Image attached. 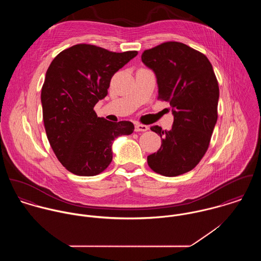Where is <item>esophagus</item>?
<instances>
[{"mask_svg": "<svg viewBox=\"0 0 261 261\" xmlns=\"http://www.w3.org/2000/svg\"><path fill=\"white\" fill-rule=\"evenodd\" d=\"M149 129V126H147V125H145V124H136V126H135V130L136 132H146V130H148Z\"/></svg>", "mask_w": 261, "mask_h": 261, "instance_id": "obj_1", "label": "esophagus"}]
</instances>
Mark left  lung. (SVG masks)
Here are the masks:
<instances>
[{
	"label": "left lung",
	"instance_id": "8db88e82",
	"mask_svg": "<svg viewBox=\"0 0 261 261\" xmlns=\"http://www.w3.org/2000/svg\"><path fill=\"white\" fill-rule=\"evenodd\" d=\"M142 61L155 73L158 99L169 101L174 114L171 130L150 127L162 146L148 156V165L166 177L185 174L206 153L218 117L219 86L212 64L203 53L175 41L145 50Z\"/></svg>",
	"mask_w": 261,
	"mask_h": 261
}]
</instances>
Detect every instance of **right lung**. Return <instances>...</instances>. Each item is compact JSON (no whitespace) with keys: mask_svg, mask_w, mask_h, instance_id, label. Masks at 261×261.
<instances>
[{"mask_svg":"<svg viewBox=\"0 0 261 261\" xmlns=\"http://www.w3.org/2000/svg\"><path fill=\"white\" fill-rule=\"evenodd\" d=\"M137 55L77 44L60 52L48 67L41 91L44 126L58 161L72 174L90 177L103 172L112 163L114 139L133 134V122L109 121L93 108L108 95L113 74Z\"/></svg>","mask_w":261,"mask_h":261,"instance_id":"add662e5","label":"right lung"}]
</instances>
